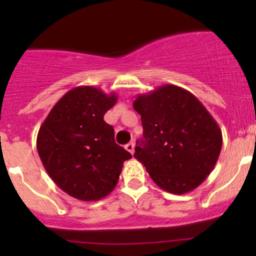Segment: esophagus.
<instances>
[{
    "label": "esophagus",
    "instance_id": "34e87169",
    "mask_svg": "<svg viewBox=\"0 0 256 256\" xmlns=\"http://www.w3.org/2000/svg\"><path fill=\"white\" fill-rule=\"evenodd\" d=\"M125 148L128 150V151L130 152L131 154H134V152H135V144H134V142H128V144L125 146Z\"/></svg>",
    "mask_w": 256,
    "mask_h": 256
}]
</instances>
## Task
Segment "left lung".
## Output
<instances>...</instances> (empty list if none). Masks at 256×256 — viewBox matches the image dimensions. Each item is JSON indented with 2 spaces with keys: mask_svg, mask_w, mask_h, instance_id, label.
<instances>
[{
  "mask_svg": "<svg viewBox=\"0 0 256 256\" xmlns=\"http://www.w3.org/2000/svg\"><path fill=\"white\" fill-rule=\"evenodd\" d=\"M144 140L135 158L162 190L184 194L213 171L223 144L222 130L204 105L188 90L166 84L138 94Z\"/></svg>",
  "mask_w": 256,
  "mask_h": 256,
  "instance_id": "1",
  "label": "left lung"
}]
</instances>
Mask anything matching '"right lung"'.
Wrapping results in <instances>:
<instances>
[{"label": "right lung", "mask_w": 256, "mask_h": 256, "mask_svg": "<svg viewBox=\"0 0 256 256\" xmlns=\"http://www.w3.org/2000/svg\"><path fill=\"white\" fill-rule=\"evenodd\" d=\"M118 102L115 92L82 85L69 90L40 125L37 150L43 166L62 190L79 200H99L118 184L131 154L114 140L104 115Z\"/></svg>", "instance_id": "obj_1"}]
</instances>
